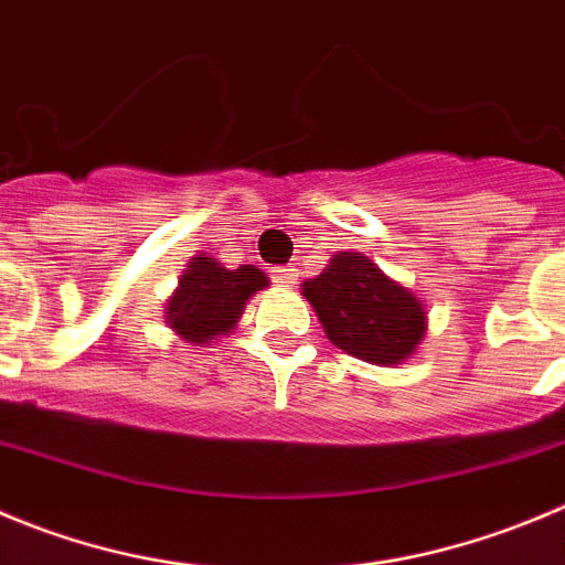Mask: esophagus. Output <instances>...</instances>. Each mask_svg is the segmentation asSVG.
<instances>
[{
	"label": "esophagus",
	"mask_w": 565,
	"mask_h": 565,
	"mask_svg": "<svg viewBox=\"0 0 565 565\" xmlns=\"http://www.w3.org/2000/svg\"><path fill=\"white\" fill-rule=\"evenodd\" d=\"M273 281L281 284V287H292L295 281H298V273H295V267H273Z\"/></svg>",
	"instance_id": "obj_1"
}]
</instances>
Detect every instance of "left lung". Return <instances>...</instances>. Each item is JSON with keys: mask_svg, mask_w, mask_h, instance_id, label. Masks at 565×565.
<instances>
[{"mask_svg": "<svg viewBox=\"0 0 565 565\" xmlns=\"http://www.w3.org/2000/svg\"><path fill=\"white\" fill-rule=\"evenodd\" d=\"M303 295L326 337L356 360L398 365L424 340L420 300L360 253H337L318 278L303 281Z\"/></svg>", "mask_w": 565, "mask_h": 565, "instance_id": "obj_1", "label": "left lung"}]
</instances>
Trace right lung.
Masks as SVG:
<instances>
[{
  "instance_id": "right-lung-1",
  "label": "right lung",
  "mask_w": 565,
  "mask_h": 565,
  "mask_svg": "<svg viewBox=\"0 0 565 565\" xmlns=\"http://www.w3.org/2000/svg\"><path fill=\"white\" fill-rule=\"evenodd\" d=\"M262 287H267V276L253 265L228 270L214 258L194 256L181 276V287L170 298L167 323L186 342L205 345L234 329L245 300Z\"/></svg>"
}]
</instances>
